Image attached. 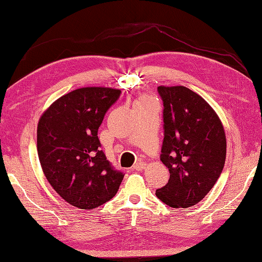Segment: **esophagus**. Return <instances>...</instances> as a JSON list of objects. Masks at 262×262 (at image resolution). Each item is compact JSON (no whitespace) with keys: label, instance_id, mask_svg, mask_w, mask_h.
Segmentation results:
<instances>
[{"label":"esophagus","instance_id":"obj_1","mask_svg":"<svg viewBox=\"0 0 262 262\" xmlns=\"http://www.w3.org/2000/svg\"><path fill=\"white\" fill-rule=\"evenodd\" d=\"M146 166V163L145 162H142V161H138V162L135 163V165L133 166V169L136 170V171H143L144 169H145Z\"/></svg>","mask_w":262,"mask_h":262}]
</instances>
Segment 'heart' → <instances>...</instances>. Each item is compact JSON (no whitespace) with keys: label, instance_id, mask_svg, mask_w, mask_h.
Returning <instances> with one entry per match:
<instances>
[{"label":"heart","instance_id":"b5f03b06","mask_svg":"<svg viewBox=\"0 0 262 262\" xmlns=\"http://www.w3.org/2000/svg\"><path fill=\"white\" fill-rule=\"evenodd\" d=\"M147 101H149V100L147 99V98H142V99H140L138 100L137 102H140V103H142V102H147Z\"/></svg>","mask_w":262,"mask_h":262}]
</instances>
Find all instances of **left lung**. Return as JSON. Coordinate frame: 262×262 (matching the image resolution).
Here are the masks:
<instances>
[{"instance_id":"8db88e82","label":"left lung","mask_w":262,"mask_h":262,"mask_svg":"<svg viewBox=\"0 0 262 262\" xmlns=\"http://www.w3.org/2000/svg\"><path fill=\"white\" fill-rule=\"evenodd\" d=\"M163 101L164 138L160 159L169 169L168 183L155 191L173 208L199 203L223 171L226 137L213 108L186 86H159Z\"/></svg>"}]
</instances>
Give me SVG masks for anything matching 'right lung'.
<instances>
[{"label": "right lung", "mask_w": 262, "mask_h": 262, "mask_svg": "<svg viewBox=\"0 0 262 262\" xmlns=\"http://www.w3.org/2000/svg\"><path fill=\"white\" fill-rule=\"evenodd\" d=\"M121 91L82 88L57 99L40 117L38 157L48 182L65 202L93 209L117 193L125 173L100 149L98 130Z\"/></svg>", "instance_id": "obj_1"}]
</instances>
